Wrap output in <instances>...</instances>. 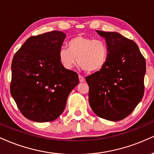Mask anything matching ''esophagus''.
<instances>
[{"mask_svg": "<svg viewBox=\"0 0 154 154\" xmlns=\"http://www.w3.org/2000/svg\"><path fill=\"white\" fill-rule=\"evenodd\" d=\"M79 82H84V81H85V78L82 77V76L79 75Z\"/></svg>", "mask_w": 154, "mask_h": 154, "instance_id": "34e87169", "label": "esophagus"}]
</instances>
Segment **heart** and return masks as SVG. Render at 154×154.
<instances>
[{
    "instance_id": "heart-1",
    "label": "heart",
    "mask_w": 154,
    "mask_h": 154,
    "mask_svg": "<svg viewBox=\"0 0 154 154\" xmlns=\"http://www.w3.org/2000/svg\"><path fill=\"white\" fill-rule=\"evenodd\" d=\"M108 47L102 38L77 36L69 41L67 49L62 48L59 59L64 67L71 69L76 62L81 69L89 72L100 71L108 59Z\"/></svg>"
}]
</instances>
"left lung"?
Masks as SVG:
<instances>
[{
    "label": "left lung",
    "mask_w": 154,
    "mask_h": 154,
    "mask_svg": "<svg viewBox=\"0 0 154 154\" xmlns=\"http://www.w3.org/2000/svg\"><path fill=\"white\" fill-rule=\"evenodd\" d=\"M96 31L105 38L109 54L104 67L86 77L89 103L100 118L118 121L143 98L146 60L133 40L116 32Z\"/></svg>",
    "instance_id": "8db88e82"
}]
</instances>
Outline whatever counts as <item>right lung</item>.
<instances>
[{"instance_id": "obj_1", "label": "right lung", "mask_w": 154, "mask_h": 154, "mask_svg": "<svg viewBox=\"0 0 154 154\" xmlns=\"http://www.w3.org/2000/svg\"><path fill=\"white\" fill-rule=\"evenodd\" d=\"M65 37L58 31L32 36L13 58L11 94L27 119L39 123L56 120L79 84L77 72L65 69L59 59Z\"/></svg>"}]
</instances>
